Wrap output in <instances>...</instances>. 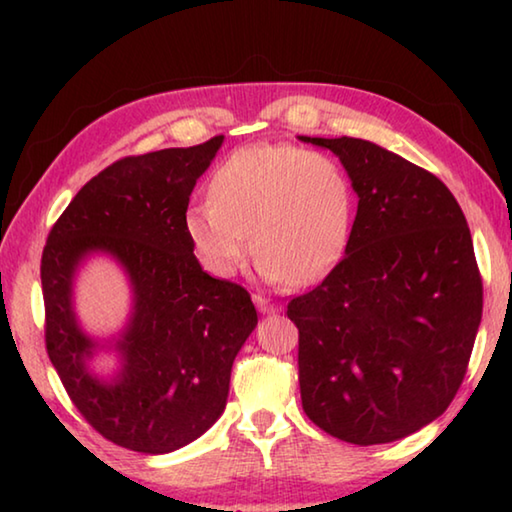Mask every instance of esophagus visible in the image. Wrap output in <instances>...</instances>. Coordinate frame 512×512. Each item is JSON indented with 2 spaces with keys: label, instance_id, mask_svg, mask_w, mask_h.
Instances as JSON below:
<instances>
[{
  "label": "esophagus",
  "instance_id": "34e87169",
  "mask_svg": "<svg viewBox=\"0 0 512 512\" xmlns=\"http://www.w3.org/2000/svg\"><path fill=\"white\" fill-rule=\"evenodd\" d=\"M253 300H255V305H257L259 311H262V314H275V311L280 309V305H277V302H273L271 298L259 296V293H255Z\"/></svg>",
  "mask_w": 512,
  "mask_h": 512
}]
</instances>
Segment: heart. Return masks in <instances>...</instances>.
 Here are the masks:
<instances>
[{"label": "heart", "instance_id": "obj_1", "mask_svg": "<svg viewBox=\"0 0 512 512\" xmlns=\"http://www.w3.org/2000/svg\"><path fill=\"white\" fill-rule=\"evenodd\" d=\"M352 223L354 189L334 155L253 144L216 167L210 201L189 207L185 230L216 277L235 275L253 244L266 280L311 284L343 257Z\"/></svg>", "mask_w": 512, "mask_h": 512}]
</instances>
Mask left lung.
<instances>
[{"instance_id":"obj_1","label":"left lung","mask_w":512,"mask_h":512,"mask_svg":"<svg viewBox=\"0 0 512 512\" xmlns=\"http://www.w3.org/2000/svg\"><path fill=\"white\" fill-rule=\"evenodd\" d=\"M339 155L359 194L348 248L287 305L302 409L352 445L393 443L443 415L483 311L472 235L427 169L357 137H300Z\"/></svg>"}]
</instances>
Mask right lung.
<instances>
[{"instance_id": "obj_1", "label": "right lung", "mask_w": 512, "mask_h": 512, "mask_svg": "<svg viewBox=\"0 0 512 512\" xmlns=\"http://www.w3.org/2000/svg\"><path fill=\"white\" fill-rule=\"evenodd\" d=\"M221 144L216 135L112 162L58 216L42 250L49 359L85 422L133 452L167 454L212 427L228 400L232 361L257 325L250 293L207 275L185 230L189 194ZM92 249L115 254L136 289L115 385L84 370L91 342L71 314L73 268Z\"/></svg>"}]
</instances>
